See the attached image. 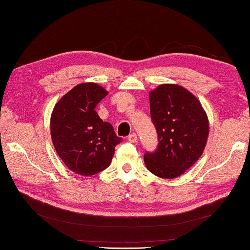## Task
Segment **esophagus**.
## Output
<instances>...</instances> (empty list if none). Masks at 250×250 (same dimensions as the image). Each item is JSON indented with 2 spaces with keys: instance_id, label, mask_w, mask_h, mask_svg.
<instances>
[{
  "instance_id": "1",
  "label": "esophagus",
  "mask_w": 250,
  "mask_h": 250,
  "mask_svg": "<svg viewBox=\"0 0 250 250\" xmlns=\"http://www.w3.org/2000/svg\"><path fill=\"white\" fill-rule=\"evenodd\" d=\"M128 141L131 142V143H136L137 142V135H136V133H131L128 136Z\"/></svg>"
}]
</instances>
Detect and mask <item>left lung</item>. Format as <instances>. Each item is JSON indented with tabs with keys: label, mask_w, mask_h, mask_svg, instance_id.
<instances>
[{
	"label": "left lung",
	"mask_w": 250,
	"mask_h": 250,
	"mask_svg": "<svg viewBox=\"0 0 250 250\" xmlns=\"http://www.w3.org/2000/svg\"><path fill=\"white\" fill-rule=\"evenodd\" d=\"M149 101L159 143L155 151L145 152V164L156 176L178 177L203 153L208 119L199 100L177 84H161Z\"/></svg>",
	"instance_id": "obj_1"
}]
</instances>
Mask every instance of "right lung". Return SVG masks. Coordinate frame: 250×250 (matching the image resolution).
Instances as JSON below:
<instances>
[{
	"mask_svg": "<svg viewBox=\"0 0 250 250\" xmlns=\"http://www.w3.org/2000/svg\"><path fill=\"white\" fill-rule=\"evenodd\" d=\"M106 95V90L97 83H81L67 92L52 111L51 139L58 156L71 171L83 176L107 168L115 147L122 141L113 125L95 111Z\"/></svg>",
	"mask_w": 250,
	"mask_h": 250,
	"instance_id": "obj_1",
	"label": "right lung"
}]
</instances>
